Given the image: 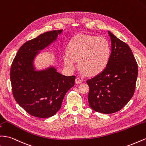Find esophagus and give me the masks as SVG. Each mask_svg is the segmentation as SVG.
I'll use <instances>...</instances> for the list:
<instances>
[{"label":"esophagus","instance_id":"obj_1","mask_svg":"<svg viewBox=\"0 0 146 146\" xmlns=\"http://www.w3.org/2000/svg\"><path fill=\"white\" fill-rule=\"evenodd\" d=\"M83 82L82 79L79 77H77L76 78V80H75V82H76V84H81V83Z\"/></svg>","mask_w":146,"mask_h":146}]
</instances>
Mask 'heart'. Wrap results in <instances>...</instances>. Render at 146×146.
<instances>
[{
  "instance_id": "b5f03b06",
  "label": "heart",
  "mask_w": 146,
  "mask_h": 146,
  "mask_svg": "<svg viewBox=\"0 0 146 146\" xmlns=\"http://www.w3.org/2000/svg\"><path fill=\"white\" fill-rule=\"evenodd\" d=\"M111 54V45L105 37L80 34L74 37L62 54L66 68L70 71L79 68L88 75L101 72L107 66Z\"/></svg>"
}]
</instances>
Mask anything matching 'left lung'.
<instances>
[{"label":"left lung","instance_id":"8db88e82","mask_svg":"<svg viewBox=\"0 0 146 146\" xmlns=\"http://www.w3.org/2000/svg\"><path fill=\"white\" fill-rule=\"evenodd\" d=\"M111 53L102 72L86 81L90 87L88 100L93 111L112 113L120 111L135 93L138 74L131 48L110 31Z\"/></svg>","mask_w":146,"mask_h":146}]
</instances>
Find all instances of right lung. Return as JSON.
<instances>
[{
	"mask_svg": "<svg viewBox=\"0 0 146 146\" xmlns=\"http://www.w3.org/2000/svg\"><path fill=\"white\" fill-rule=\"evenodd\" d=\"M62 29L42 34L25 43L18 51L10 69L15 100L30 115L38 118L53 116L61 107L66 93L74 85L75 76H65L54 65L37 69L38 55L56 42Z\"/></svg>",
	"mask_w": 146,
	"mask_h": 146,
	"instance_id": "obj_1",
	"label": "right lung"
}]
</instances>
